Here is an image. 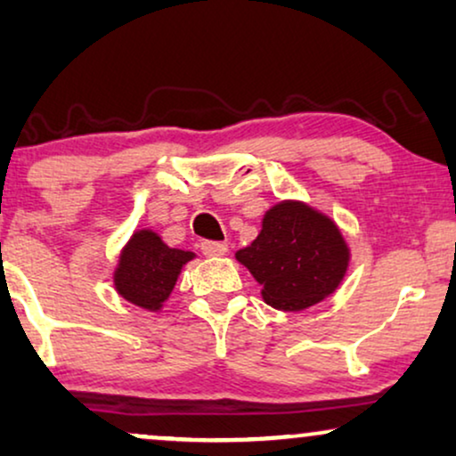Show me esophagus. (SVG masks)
<instances>
[{
	"label": "esophagus",
	"mask_w": 456,
	"mask_h": 456,
	"mask_svg": "<svg viewBox=\"0 0 456 456\" xmlns=\"http://www.w3.org/2000/svg\"><path fill=\"white\" fill-rule=\"evenodd\" d=\"M201 251L208 257H222V255L228 253V242L222 240H203L201 242Z\"/></svg>",
	"instance_id": "1"
}]
</instances>
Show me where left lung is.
Instances as JSON below:
<instances>
[{
  "instance_id": "left-lung-1",
  "label": "left lung",
  "mask_w": 456,
  "mask_h": 456,
  "mask_svg": "<svg viewBox=\"0 0 456 456\" xmlns=\"http://www.w3.org/2000/svg\"><path fill=\"white\" fill-rule=\"evenodd\" d=\"M236 259L264 286L272 307L303 311L338 289L348 265V248L330 217L303 203L272 208L261 232Z\"/></svg>"
}]
</instances>
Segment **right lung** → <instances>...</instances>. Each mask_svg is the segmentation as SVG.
<instances>
[{"label": "right lung", "instance_id": "right-lung-1", "mask_svg": "<svg viewBox=\"0 0 456 456\" xmlns=\"http://www.w3.org/2000/svg\"><path fill=\"white\" fill-rule=\"evenodd\" d=\"M195 255L170 248L151 230L136 232L120 255L114 282L126 301L142 309H159L170 297L178 273Z\"/></svg>", "mask_w": 456, "mask_h": 456}]
</instances>
